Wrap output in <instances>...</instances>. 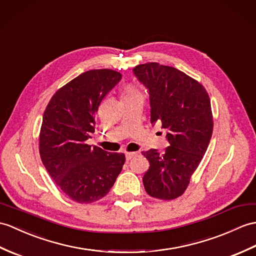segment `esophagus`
Returning <instances> with one entry per match:
<instances>
[{
	"instance_id": "34e87169",
	"label": "esophagus",
	"mask_w": 256,
	"mask_h": 256,
	"mask_svg": "<svg viewBox=\"0 0 256 256\" xmlns=\"http://www.w3.org/2000/svg\"><path fill=\"white\" fill-rule=\"evenodd\" d=\"M135 156H136V152H126V158L128 162Z\"/></svg>"
}]
</instances>
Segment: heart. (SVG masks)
Masks as SVG:
<instances>
[{
	"label": "heart",
	"mask_w": 256,
	"mask_h": 256,
	"mask_svg": "<svg viewBox=\"0 0 256 256\" xmlns=\"http://www.w3.org/2000/svg\"><path fill=\"white\" fill-rule=\"evenodd\" d=\"M138 94V92L135 90V89H133V88H128V90L126 92V96H132V94Z\"/></svg>",
	"instance_id": "heart-1"
}]
</instances>
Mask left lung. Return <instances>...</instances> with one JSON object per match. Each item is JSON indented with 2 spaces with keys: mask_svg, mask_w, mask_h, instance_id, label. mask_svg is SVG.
Returning <instances> with one entry per match:
<instances>
[{
  "mask_svg": "<svg viewBox=\"0 0 256 256\" xmlns=\"http://www.w3.org/2000/svg\"><path fill=\"white\" fill-rule=\"evenodd\" d=\"M133 74L150 94V122L166 130L169 146L142 152L150 169L142 176L146 192L174 200L186 191L212 134L210 100L205 88L181 70L156 62L140 64Z\"/></svg>",
  "mask_w": 256,
  "mask_h": 256,
  "instance_id": "8db88e82",
  "label": "left lung"
}]
</instances>
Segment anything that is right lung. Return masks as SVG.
I'll list each match as a JSON object with an SVG mask.
<instances>
[{
  "mask_svg": "<svg viewBox=\"0 0 256 256\" xmlns=\"http://www.w3.org/2000/svg\"><path fill=\"white\" fill-rule=\"evenodd\" d=\"M112 70H92L54 94L44 111L40 157L64 194L77 203H94L109 193L126 156L87 144L94 132L101 101L121 80Z\"/></svg>",
  "mask_w": 256,
  "mask_h": 256,
  "instance_id": "1",
  "label": "right lung"
}]
</instances>
